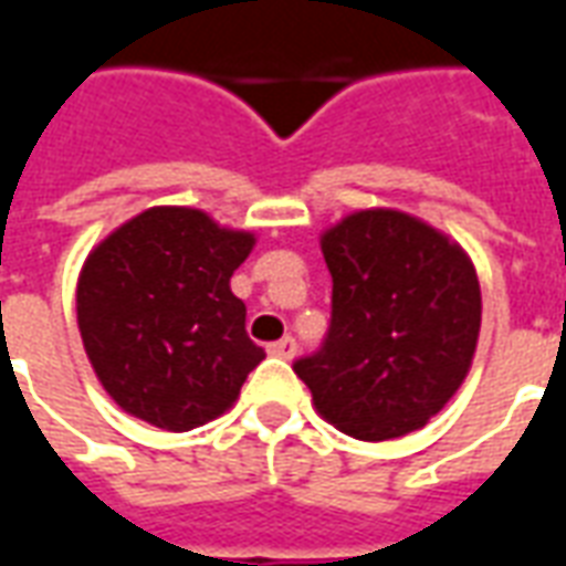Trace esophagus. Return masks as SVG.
<instances>
[{
  "label": "esophagus",
  "mask_w": 566,
  "mask_h": 566,
  "mask_svg": "<svg viewBox=\"0 0 566 566\" xmlns=\"http://www.w3.org/2000/svg\"><path fill=\"white\" fill-rule=\"evenodd\" d=\"M270 355L282 357V360H291V357L296 355V339H294V336H284V339H279V343H272Z\"/></svg>",
  "instance_id": "esophagus-1"
}]
</instances>
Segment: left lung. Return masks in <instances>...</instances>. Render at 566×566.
I'll list each match as a JSON object with an SVG mask.
<instances>
[{"label": "left lung", "instance_id": "obj_1", "mask_svg": "<svg viewBox=\"0 0 566 566\" xmlns=\"http://www.w3.org/2000/svg\"><path fill=\"white\" fill-rule=\"evenodd\" d=\"M333 318L318 355L296 360L324 421L364 442L400 439L437 416L473 367L482 291L470 254L400 209H357L321 233Z\"/></svg>", "mask_w": 566, "mask_h": 566}]
</instances>
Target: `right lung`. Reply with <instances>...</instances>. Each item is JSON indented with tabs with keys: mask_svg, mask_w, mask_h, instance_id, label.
<instances>
[{
	"mask_svg": "<svg viewBox=\"0 0 566 566\" xmlns=\"http://www.w3.org/2000/svg\"><path fill=\"white\" fill-rule=\"evenodd\" d=\"M254 245L190 206H150L93 245L75 287L81 343L127 416L185 433L239 400L263 348L230 279Z\"/></svg>",
	"mask_w": 566,
	"mask_h": 566,
	"instance_id": "obj_1",
	"label": "right lung"
}]
</instances>
